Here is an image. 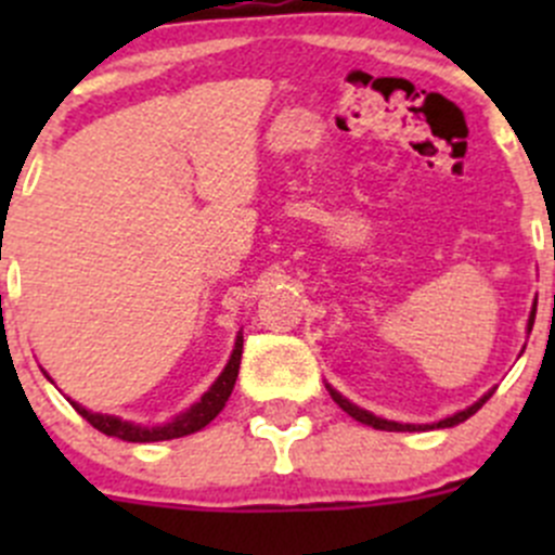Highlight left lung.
I'll return each instance as SVG.
<instances>
[{
	"instance_id": "left-lung-1",
	"label": "left lung",
	"mask_w": 555,
	"mask_h": 555,
	"mask_svg": "<svg viewBox=\"0 0 555 555\" xmlns=\"http://www.w3.org/2000/svg\"><path fill=\"white\" fill-rule=\"evenodd\" d=\"M534 311H537V309H534ZM534 311H531V317H529V330H531V324H534ZM330 397H333V400L338 402V408H344V411L349 413L351 418H357V422L367 424V427H373V429H386V433H422V429H440V427H453V424L467 422V418L473 416V413H478L480 408H483V402L489 400L491 391H489V395L480 397V400L475 402V405H469L467 411L453 413V416L443 418V422H438V424H400V422H386V418H378V416H373V413H367V411H362V408H357L354 402H349L344 395H338V391H335V389H330Z\"/></svg>"
}]
</instances>
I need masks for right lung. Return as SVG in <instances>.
Masks as SVG:
<instances>
[{
    "label": "right lung",
    "instance_id": "1",
    "mask_svg": "<svg viewBox=\"0 0 555 555\" xmlns=\"http://www.w3.org/2000/svg\"><path fill=\"white\" fill-rule=\"evenodd\" d=\"M242 346H244V338L238 335L236 349H233L231 362L225 365L222 376L211 384V389L206 391V395L201 397V400L195 402L190 411L179 413L171 424H164V427H139V424L122 422V418L86 411V408L77 405V402H72V405H75V411L80 413V416L86 418L93 429L109 435V438L128 440V443H155V440L184 438V435H193V433H198V429H204L206 424H209L211 418L222 411V408H225L228 397H231V391H233V384H236L238 365H242Z\"/></svg>",
    "mask_w": 555,
    "mask_h": 555
}]
</instances>
